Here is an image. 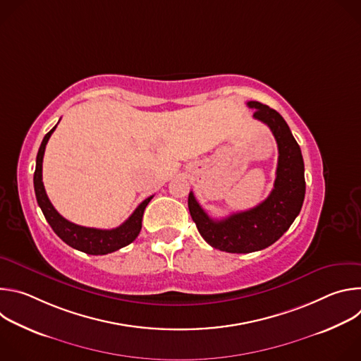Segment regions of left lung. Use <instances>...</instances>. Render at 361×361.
I'll return each mask as SVG.
<instances>
[{"instance_id":"obj_1","label":"left lung","mask_w":361,"mask_h":361,"mask_svg":"<svg viewBox=\"0 0 361 361\" xmlns=\"http://www.w3.org/2000/svg\"><path fill=\"white\" fill-rule=\"evenodd\" d=\"M247 106L255 110V120L269 126L277 141L279 163L270 195L254 209L214 220L201 209L194 192L188 194V210L201 237L227 252L259 251L276 243L298 216L305 194L301 149L287 123L276 110L259 101H248Z\"/></svg>"}]
</instances>
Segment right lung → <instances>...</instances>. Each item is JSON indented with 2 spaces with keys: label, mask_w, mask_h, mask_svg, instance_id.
I'll list each match as a JSON object with an SVG mask.
<instances>
[{
  "label": "right lung",
  "mask_w": 361,
  "mask_h": 361,
  "mask_svg": "<svg viewBox=\"0 0 361 361\" xmlns=\"http://www.w3.org/2000/svg\"><path fill=\"white\" fill-rule=\"evenodd\" d=\"M56 128H57V126L45 134V137L39 145V149L37 154L35 173H34L35 197H37V202L39 205V209H41L45 220L48 221L51 228L54 230V233L66 244H68L70 247L80 250L82 252L91 254V255H104V254L117 251V250L128 245L140 234L142 214H144L147 204L151 201L152 195L145 198L134 210V213L128 217V220H126L117 228H111V230L90 228V227H82V226H78V224H74V223L66 220L48 200L44 184H42L44 151H45V145H47L51 134L54 133Z\"/></svg>",
  "instance_id": "obj_1"
}]
</instances>
